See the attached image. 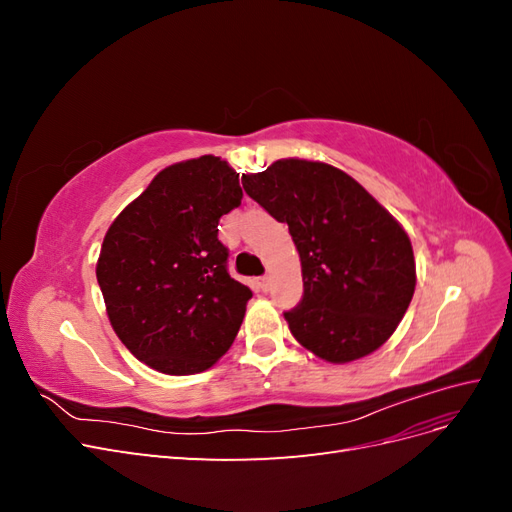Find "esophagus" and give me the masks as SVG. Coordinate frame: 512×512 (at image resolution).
<instances>
[{
  "label": "esophagus",
  "instance_id": "1",
  "mask_svg": "<svg viewBox=\"0 0 512 512\" xmlns=\"http://www.w3.org/2000/svg\"><path fill=\"white\" fill-rule=\"evenodd\" d=\"M258 286H260V290H262V292H267V290L271 288V275L260 277V280H258Z\"/></svg>",
  "mask_w": 512,
  "mask_h": 512
}]
</instances>
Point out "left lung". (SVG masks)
Returning <instances> with one entry per match:
<instances>
[{
	"label": "left lung",
	"mask_w": 512,
	"mask_h": 512,
	"mask_svg": "<svg viewBox=\"0 0 512 512\" xmlns=\"http://www.w3.org/2000/svg\"><path fill=\"white\" fill-rule=\"evenodd\" d=\"M241 181L297 245L303 301L284 314L294 339L335 365L376 352L416 286L404 226L359 181L318 160H275Z\"/></svg>",
	"instance_id": "left-lung-1"
}]
</instances>
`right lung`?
<instances>
[{
	"instance_id": "obj_1",
	"label": "right lung",
	"mask_w": 512,
	"mask_h": 512,
	"mask_svg": "<svg viewBox=\"0 0 512 512\" xmlns=\"http://www.w3.org/2000/svg\"><path fill=\"white\" fill-rule=\"evenodd\" d=\"M241 198L226 160H183L162 168L106 230L96 262L106 316L160 374H200L235 342L252 290L228 275L218 224Z\"/></svg>"
}]
</instances>
